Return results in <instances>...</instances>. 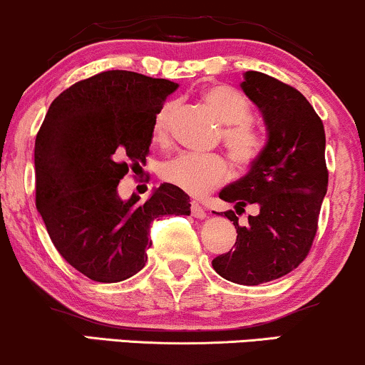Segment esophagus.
Masks as SVG:
<instances>
[{"mask_svg":"<svg viewBox=\"0 0 365 365\" xmlns=\"http://www.w3.org/2000/svg\"><path fill=\"white\" fill-rule=\"evenodd\" d=\"M191 215L195 218H201V220H203V218H207V212H205V208L201 207L200 203L192 201V203H191Z\"/></svg>","mask_w":365,"mask_h":365,"instance_id":"34e87169","label":"esophagus"}]
</instances>
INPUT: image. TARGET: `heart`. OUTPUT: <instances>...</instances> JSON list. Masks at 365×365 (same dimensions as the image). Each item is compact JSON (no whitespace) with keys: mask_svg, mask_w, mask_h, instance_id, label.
<instances>
[{"mask_svg":"<svg viewBox=\"0 0 365 365\" xmlns=\"http://www.w3.org/2000/svg\"><path fill=\"white\" fill-rule=\"evenodd\" d=\"M201 97L224 124L222 141L237 167H250L263 153V135L251 124L250 101L229 85H208ZM174 102H165L153 115V140L164 141L169 136ZM162 179L191 196H203L215 190L229 178V164L218 153H181L162 165Z\"/></svg>","mask_w":365,"mask_h":365,"instance_id":"obj_1","label":"heart"}]
</instances>
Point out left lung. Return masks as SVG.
Masks as SVG:
<instances>
[{"instance_id": "8db88e82", "label": "left lung", "mask_w": 365, "mask_h": 365, "mask_svg": "<svg viewBox=\"0 0 365 365\" xmlns=\"http://www.w3.org/2000/svg\"><path fill=\"white\" fill-rule=\"evenodd\" d=\"M241 87L263 114L268 141L250 173L218 196L237 213L252 203L259 213L247 217V227L232 210L222 213L234 222L237 239L212 267L234 284L259 285L290 273L309 255L328 190L327 136L319 115L290 85L246 71Z\"/></svg>"}]
</instances>
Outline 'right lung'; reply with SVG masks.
<instances>
[{"instance_id":"add662e5","label":"right lung","mask_w":365,"mask_h":365,"mask_svg":"<svg viewBox=\"0 0 365 365\" xmlns=\"http://www.w3.org/2000/svg\"><path fill=\"white\" fill-rule=\"evenodd\" d=\"M179 85L110 70L59 93L36 138V205L59 255L85 277L115 284L147 263L150 225L190 215V196L164 182L140 203L118 184L147 160L153 115Z\"/></svg>"}]
</instances>
